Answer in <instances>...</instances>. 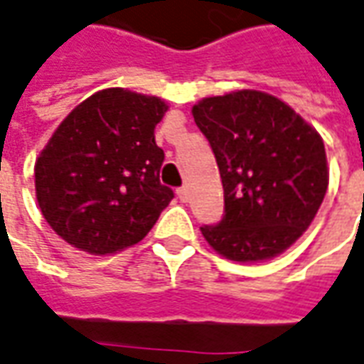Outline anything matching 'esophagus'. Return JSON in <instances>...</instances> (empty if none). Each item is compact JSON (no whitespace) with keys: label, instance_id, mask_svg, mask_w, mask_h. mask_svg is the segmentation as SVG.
Masks as SVG:
<instances>
[{"label":"esophagus","instance_id":"obj_1","mask_svg":"<svg viewBox=\"0 0 364 364\" xmlns=\"http://www.w3.org/2000/svg\"><path fill=\"white\" fill-rule=\"evenodd\" d=\"M177 197H179L183 203L189 201V197H191V193H189V187H179V189H177Z\"/></svg>","mask_w":364,"mask_h":364}]
</instances>
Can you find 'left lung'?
Returning <instances> with one entry per match:
<instances>
[{"label": "left lung", "instance_id": "1", "mask_svg": "<svg viewBox=\"0 0 364 364\" xmlns=\"http://www.w3.org/2000/svg\"><path fill=\"white\" fill-rule=\"evenodd\" d=\"M193 119L221 173L225 217L201 233L215 253L263 263L309 229L325 199V143L291 105L257 89H237L193 105Z\"/></svg>", "mask_w": 364, "mask_h": 364}]
</instances>
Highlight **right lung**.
I'll use <instances>...</instances> for the list:
<instances>
[{
  "label": "right lung",
  "instance_id": "add662e5",
  "mask_svg": "<svg viewBox=\"0 0 364 364\" xmlns=\"http://www.w3.org/2000/svg\"><path fill=\"white\" fill-rule=\"evenodd\" d=\"M169 105L123 87L81 101L36 159L41 215L71 247L111 255L139 243L173 191L159 183L155 127Z\"/></svg>",
  "mask_w": 364,
  "mask_h": 364
}]
</instances>
